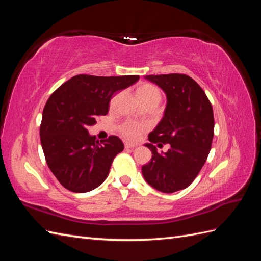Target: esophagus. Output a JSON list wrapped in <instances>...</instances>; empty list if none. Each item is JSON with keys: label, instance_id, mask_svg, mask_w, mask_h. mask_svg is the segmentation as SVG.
I'll list each match as a JSON object with an SVG mask.
<instances>
[{"label": "esophagus", "instance_id": "1", "mask_svg": "<svg viewBox=\"0 0 261 261\" xmlns=\"http://www.w3.org/2000/svg\"><path fill=\"white\" fill-rule=\"evenodd\" d=\"M137 147V145H134V143H129V142H125L124 143V148L125 149H135Z\"/></svg>", "mask_w": 261, "mask_h": 261}]
</instances>
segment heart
<instances>
[{"mask_svg":"<svg viewBox=\"0 0 261 261\" xmlns=\"http://www.w3.org/2000/svg\"><path fill=\"white\" fill-rule=\"evenodd\" d=\"M137 94L143 105L148 103L159 104L160 101H162V93H160L159 88L154 85L147 84V83L146 84H141L138 87ZM118 129L122 137H124L127 140L134 141L138 139V137L140 136L143 129H145V126L134 121H124L118 126Z\"/></svg>","mask_w":261,"mask_h":261,"instance_id":"heart-1","label":"heart"}]
</instances>
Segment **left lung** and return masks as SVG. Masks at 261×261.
Segmentation results:
<instances>
[{
	"instance_id": "1",
	"label": "left lung",
	"mask_w": 261,
	"mask_h": 261,
	"mask_svg": "<svg viewBox=\"0 0 261 261\" xmlns=\"http://www.w3.org/2000/svg\"><path fill=\"white\" fill-rule=\"evenodd\" d=\"M146 80L166 93L167 105L148 136L146 147L152 157L142 166V175L157 191L174 193L190 186L206 162L214 136L213 108L202 87L185 74L148 75ZM158 142L170 143L167 153L156 152L153 143Z\"/></svg>"
}]
</instances>
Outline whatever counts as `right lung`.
<instances>
[{
  "label": "right lung",
  "instance_id": "1",
  "mask_svg": "<svg viewBox=\"0 0 261 261\" xmlns=\"http://www.w3.org/2000/svg\"><path fill=\"white\" fill-rule=\"evenodd\" d=\"M138 75H76L55 91L43 108L40 141L49 169L68 191L86 193L107 179L115 156L123 150L119 137L98 142L87 127L109 112L113 94L131 86Z\"/></svg>",
  "mask_w": 261,
  "mask_h": 261
}]
</instances>
